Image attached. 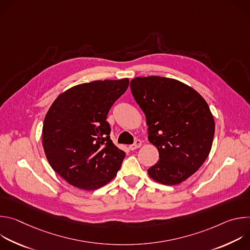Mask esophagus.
<instances>
[{
    "instance_id": "34e87169",
    "label": "esophagus",
    "mask_w": 250,
    "mask_h": 250,
    "mask_svg": "<svg viewBox=\"0 0 250 250\" xmlns=\"http://www.w3.org/2000/svg\"><path fill=\"white\" fill-rule=\"evenodd\" d=\"M141 146V141L139 140V139H136L135 140V142L133 145H131V146H129V149L130 150H135V149H137V148H139Z\"/></svg>"
}]
</instances>
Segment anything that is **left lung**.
Masks as SVG:
<instances>
[{
  "instance_id": "obj_1",
  "label": "left lung",
  "mask_w": 250,
  "mask_h": 250,
  "mask_svg": "<svg viewBox=\"0 0 250 250\" xmlns=\"http://www.w3.org/2000/svg\"><path fill=\"white\" fill-rule=\"evenodd\" d=\"M130 90L146 115L148 140L159 152L148 175L163 185L180 184L211 148L215 121L207 102L190 86L160 76L136 77Z\"/></svg>"
}]
</instances>
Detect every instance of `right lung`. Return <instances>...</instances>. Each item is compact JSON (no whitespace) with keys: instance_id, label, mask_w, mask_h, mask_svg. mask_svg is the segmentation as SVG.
Returning <instances> with one entry per match:
<instances>
[{"instance_id":"1","label":"right lung","mask_w":250,"mask_h":250,"mask_svg":"<svg viewBox=\"0 0 250 250\" xmlns=\"http://www.w3.org/2000/svg\"><path fill=\"white\" fill-rule=\"evenodd\" d=\"M129 81L84 83L60 94L42 127V146L52 169L83 190H96L113 180L125 153L110 138L106 116Z\"/></svg>"}]
</instances>
